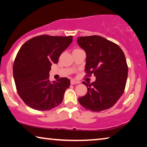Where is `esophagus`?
<instances>
[{"label": "esophagus", "mask_w": 147, "mask_h": 147, "mask_svg": "<svg viewBox=\"0 0 147 147\" xmlns=\"http://www.w3.org/2000/svg\"><path fill=\"white\" fill-rule=\"evenodd\" d=\"M70 83H71V85H75V84H78V83H79V82H78V81H75V80H71V81H70Z\"/></svg>", "instance_id": "1"}]
</instances>
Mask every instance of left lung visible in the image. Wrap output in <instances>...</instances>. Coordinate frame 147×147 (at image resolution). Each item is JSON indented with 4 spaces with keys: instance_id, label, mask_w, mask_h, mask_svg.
I'll use <instances>...</instances> for the list:
<instances>
[{
    "instance_id": "obj_1",
    "label": "left lung",
    "mask_w": 147,
    "mask_h": 147,
    "mask_svg": "<svg viewBox=\"0 0 147 147\" xmlns=\"http://www.w3.org/2000/svg\"><path fill=\"white\" fill-rule=\"evenodd\" d=\"M78 44L86 53L85 70L96 80L83 82L87 88L79 98L81 106L93 112L113 107L125 90L128 67L123 52L118 45L98 35L78 37Z\"/></svg>"
}]
</instances>
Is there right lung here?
<instances>
[{
    "label": "right lung",
    "mask_w": 147,
    "mask_h": 147,
    "mask_svg": "<svg viewBox=\"0 0 147 147\" xmlns=\"http://www.w3.org/2000/svg\"><path fill=\"white\" fill-rule=\"evenodd\" d=\"M72 39V36L40 35L20 48L13 63V76L18 93L28 107L44 111L62 103L70 81L62 78L51 82L49 71Z\"/></svg>",
    "instance_id": "right-lung-1"
}]
</instances>
